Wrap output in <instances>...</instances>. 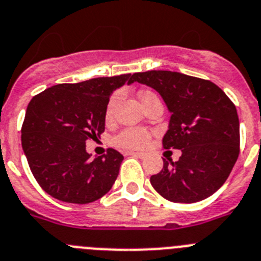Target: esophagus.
<instances>
[{
    "label": "esophagus",
    "instance_id": "obj_1",
    "mask_svg": "<svg viewBox=\"0 0 261 261\" xmlns=\"http://www.w3.org/2000/svg\"><path fill=\"white\" fill-rule=\"evenodd\" d=\"M130 154L134 157H139V159H144L145 157V153H143V152H130Z\"/></svg>",
    "mask_w": 261,
    "mask_h": 261
}]
</instances>
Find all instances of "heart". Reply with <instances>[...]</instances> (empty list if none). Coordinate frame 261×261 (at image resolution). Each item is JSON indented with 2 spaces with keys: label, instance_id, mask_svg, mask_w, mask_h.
Wrapping results in <instances>:
<instances>
[{
  "label": "heart",
  "instance_id": "obj_1",
  "mask_svg": "<svg viewBox=\"0 0 261 261\" xmlns=\"http://www.w3.org/2000/svg\"><path fill=\"white\" fill-rule=\"evenodd\" d=\"M154 93L151 91H143L139 93L140 101L145 100V98L151 97ZM121 98V93L117 92L114 93L110 100L108 101L107 105V112H105V118L109 121V119L113 118L114 116V109H116L117 102L119 101ZM149 142V133L143 128H125L123 131L118 134V135L114 138V144L119 148H125V149H135V148H143L148 144Z\"/></svg>",
  "mask_w": 261,
  "mask_h": 261
}]
</instances>
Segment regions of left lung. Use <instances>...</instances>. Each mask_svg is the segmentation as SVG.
<instances>
[{"mask_svg":"<svg viewBox=\"0 0 261 261\" xmlns=\"http://www.w3.org/2000/svg\"><path fill=\"white\" fill-rule=\"evenodd\" d=\"M134 82L161 95L171 113L165 149H180L178 161L164 160L151 185L166 200L196 203L225 183L239 154V119L224 91L205 79L175 71L135 72Z\"/></svg>","mask_w":261,"mask_h":261,"instance_id":"obj_1","label":"left lung"}]
</instances>
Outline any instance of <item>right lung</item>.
<instances>
[{
  "instance_id": "right-lung-1",
  "label": "right lung",
  "mask_w": 261,
  "mask_h": 261,
  "mask_svg": "<svg viewBox=\"0 0 261 261\" xmlns=\"http://www.w3.org/2000/svg\"><path fill=\"white\" fill-rule=\"evenodd\" d=\"M131 74L57 84L34 96L22 126V148L40 187L65 203L87 204L102 198L116 182L123 156L109 148L91 160L88 139L105 130L110 95Z\"/></svg>"
}]
</instances>
